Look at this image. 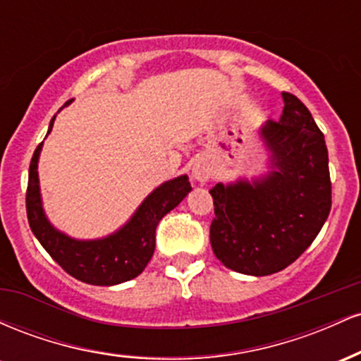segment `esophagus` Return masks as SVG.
I'll list each match as a JSON object with an SVG mask.
<instances>
[{"mask_svg": "<svg viewBox=\"0 0 361 361\" xmlns=\"http://www.w3.org/2000/svg\"><path fill=\"white\" fill-rule=\"evenodd\" d=\"M214 164L207 157H197L192 164V178L198 183H205L214 176Z\"/></svg>", "mask_w": 361, "mask_h": 361, "instance_id": "1", "label": "esophagus"}]
</instances>
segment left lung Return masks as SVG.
Masks as SVG:
<instances>
[{
	"label": "left lung",
	"instance_id": "obj_1",
	"mask_svg": "<svg viewBox=\"0 0 361 361\" xmlns=\"http://www.w3.org/2000/svg\"><path fill=\"white\" fill-rule=\"evenodd\" d=\"M279 122L258 128L268 171L210 190L215 219L210 244L224 267L264 276L292 264L312 244L331 210L324 134L307 106L281 93Z\"/></svg>",
	"mask_w": 361,
	"mask_h": 361
}]
</instances>
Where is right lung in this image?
Returning <instances> with one entry per match:
<instances>
[{
    "label": "right lung",
    "instance_id": "right-lung-1",
    "mask_svg": "<svg viewBox=\"0 0 361 361\" xmlns=\"http://www.w3.org/2000/svg\"><path fill=\"white\" fill-rule=\"evenodd\" d=\"M54 120L56 115L49 123L47 135L51 134ZM42 146L44 142L35 149L28 169L27 215L32 233L44 250L61 264L62 270L90 285L111 287L139 276L154 252L157 224L192 192L188 176H176L152 190L132 217L115 233L98 239H76L54 227L45 215L39 181Z\"/></svg>",
    "mask_w": 361,
    "mask_h": 361
}]
</instances>
